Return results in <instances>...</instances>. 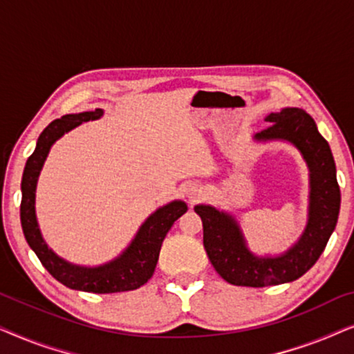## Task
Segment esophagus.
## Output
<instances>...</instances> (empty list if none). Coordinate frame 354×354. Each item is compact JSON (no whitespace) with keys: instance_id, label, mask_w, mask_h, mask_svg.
<instances>
[{"instance_id":"1","label":"esophagus","mask_w":354,"mask_h":354,"mask_svg":"<svg viewBox=\"0 0 354 354\" xmlns=\"http://www.w3.org/2000/svg\"><path fill=\"white\" fill-rule=\"evenodd\" d=\"M185 193H187V196L190 198V201H195L203 195V188H201V185H198V183H190V185L187 187Z\"/></svg>"}]
</instances>
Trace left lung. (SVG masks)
Masks as SVG:
<instances>
[{
    "label": "left lung",
    "instance_id": "left-lung-1",
    "mask_svg": "<svg viewBox=\"0 0 354 354\" xmlns=\"http://www.w3.org/2000/svg\"><path fill=\"white\" fill-rule=\"evenodd\" d=\"M270 125L256 133V140H287L306 159L311 177L309 219L298 243L277 258H258L246 248L234 217L216 207L198 205L203 221V245L217 274L239 287H270L293 282L316 264L326 250L340 212V187L327 140L306 111L285 108L266 118Z\"/></svg>",
    "mask_w": 354,
    "mask_h": 354
}]
</instances>
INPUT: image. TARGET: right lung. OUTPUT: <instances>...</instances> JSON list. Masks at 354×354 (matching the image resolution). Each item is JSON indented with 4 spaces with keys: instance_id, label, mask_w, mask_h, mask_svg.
Instances as JSON below:
<instances>
[{
    "instance_id": "obj_1",
    "label": "right lung",
    "mask_w": 354,
    "mask_h": 354,
    "mask_svg": "<svg viewBox=\"0 0 354 354\" xmlns=\"http://www.w3.org/2000/svg\"><path fill=\"white\" fill-rule=\"evenodd\" d=\"M103 109L88 111L80 114H67L61 119L53 120L38 137L35 151L27 159L22 176V201H21V224L24 235L30 248L40 259L48 272L66 287L82 290L90 293H118L137 290L147 283L158 264L162 240L171 230L178 217L187 212L183 201H174L151 214L140 227L137 236L118 259L100 266V268H80L66 263L56 256L43 241L35 216V188L43 162L48 156L51 145L71 129L86 120L98 119Z\"/></svg>"
}]
</instances>
